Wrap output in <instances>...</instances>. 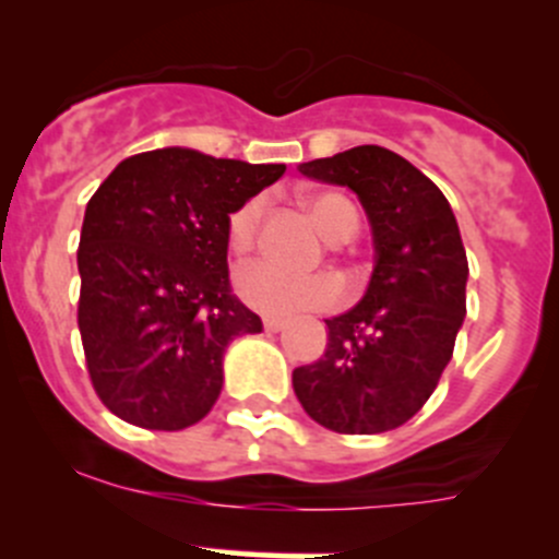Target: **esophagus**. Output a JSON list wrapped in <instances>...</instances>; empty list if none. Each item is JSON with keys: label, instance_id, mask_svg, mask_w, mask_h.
Wrapping results in <instances>:
<instances>
[{"label": "esophagus", "instance_id": "obj_1", "mask_svg": "<svg viewBox=\"0 0 559 559\" xmlns=\"http://www.w3.org/2000/svg\"><path fill=\"white\" fill-rule=\"evenodd\" d=\"M285 326H288V321H285V318H271V316L263 318L265 332H280V329H285Z\"/></svg>", "mask_w": 559, "mask_h": 559}]
</instances>
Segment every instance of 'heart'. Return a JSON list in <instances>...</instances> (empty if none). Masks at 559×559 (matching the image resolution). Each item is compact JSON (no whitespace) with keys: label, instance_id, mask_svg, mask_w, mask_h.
I'll return each mask as SVG.
<instances>
[{"label":"heart","instance_id":"obj_1","mask_svg":"<svg viewBox=\"0 0 559 559\" xmlns=\"http://www.w3.org/2000/svg\"><path fill=\"white\" fill-rule=\"evenodd\" d=\"M307 209L329 241H345V238L354 236L356 225H359L354 205L345 197L332 194V191L312 194L307 200ZM260 216H263L260 197H252L233 211L225 230L227 249L233 254L241 258V254L252 252L254 241H258ZM236 290L249 307L265 312V316L326 310L340 299V285L334 276L321 274V271L299 274V271H288L283 265L269 263V260H254V263L243 265L236 274Z\"/></svg>","mask_w":559,"mask_h":559}]
</instances>
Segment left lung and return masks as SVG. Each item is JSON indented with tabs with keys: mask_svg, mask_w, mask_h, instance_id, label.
<instances>
[{
	"mask_svg": "<svg viewBox=\"0 0 559 559\" xmlns=\"http://www.w3.org/2000/svg\"><path fill=\"white\" fill-rule=\"evenodd\" d=\"M299 169L356 191L376 265L362 301L326 321L321 359L294 370V392L334 433L401 428L433 395L466 316L459 222L439 186L386 147L359 145Z\"/></svg>",
	"mask_w": 559,
	"mask_h": 559,
	"instance_id": "obj_1",
	"label": "left lung"
}]
</instances>
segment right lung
<instances>
[{
  "mask_svg": "<svg viewBox=\"0 0 559 559\" xmlns=\"http://www.w3.org/2000/svg\"><path fill=\"white\" fill-rule=\"evenodd\" d=\"M283 173L285 164L164 147L120 162L90 197L79 332L111 414L183 430L214 408L227 343L263 329L230 290L227 219Z\"/></svg>",
  "mask_w": 559,
  "mask_h": 559,
  "instance_id": "add662e5",
  "label": "right lung"
}]
</instances>
